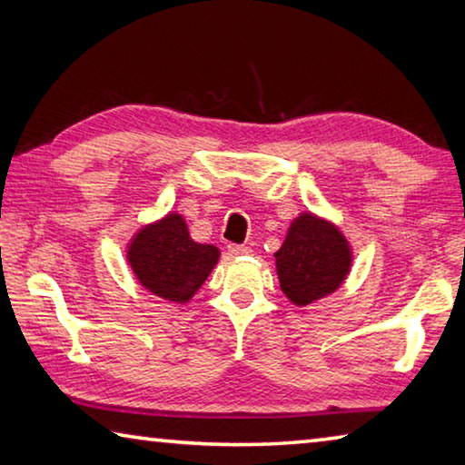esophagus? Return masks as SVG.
Masks as SVG:
<instances>
[{"label":"esophagus","instance_id":"34e87169","mask_svg":"<svg viewBox=\"0 0 465 465\" xmlns=\"http://www.w3.org/2000/svg\"><path fill=\"white\" fill-rule=\"evenodd\" d=\"M227 250H230L232 256H246V254H250V252H252L248 246H238V243H230V246H227Z\"/></svg>","mask_w":465,"mask_h":465}]
</instances>
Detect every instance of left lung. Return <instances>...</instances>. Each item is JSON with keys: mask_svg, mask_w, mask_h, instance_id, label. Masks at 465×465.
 I'll return each mask as SVG.
<instances>
[{"mask_svg": "<svg viewBox=\"0 0 465 465\" xmlns=\"http://www.w3.org/2000/svg\"><path fill=\"white\" fill-rule=\"evenodd\" d=\"M282 292L305 307L335 292L350 274L353 252L340 227L311 211L301 213L274 254Z\"/></svg>", "mask_w": 465, "mask_h": 465, "instance_id": "1", "label": "left lung"}]
</instances>
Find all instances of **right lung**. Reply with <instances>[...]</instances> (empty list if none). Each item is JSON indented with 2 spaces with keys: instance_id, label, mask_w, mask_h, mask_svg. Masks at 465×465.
<instances>
[{
  "instance_id": "1",
  "label": "right lung",
  "mask_w": 465,
  "mask_h": 465,
  "mask_svg": "<svg viewBox=\"0 0 465 465\" xmlns=\"http://www.w3.org/2000/svg\"><path fill=\"white\" fill-rule=\"evenodd\" d=\"M125 258L148 292L173 302H187L217 264L219 250L193 240L184 217L171 211L132 235Z\"/></svg>"
}]
</instances>
